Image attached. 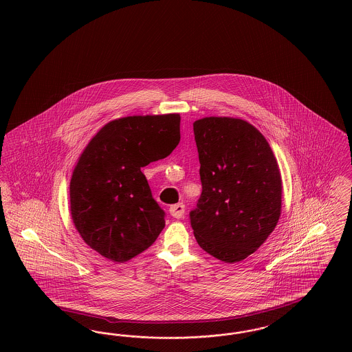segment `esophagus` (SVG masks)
<instances>
[{"instance_id": "esophagus-1", "label": "esophagus", "mask_w": 352, "mask_h": 352, "mask_svg": "<svg viewBox=\"0 0 352 352\" xmlns=\"http://www.w3.org/2000/svg\"><path fill=\"white\" fill-rule=\"evenodd\" d=\"M170 215L173 218L181 219L184 218V203H178V204H174L170 207Z\"/></svg>"}]
</instances>
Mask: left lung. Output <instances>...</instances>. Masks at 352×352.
I'll list each match as a JSON object with an SVG mask.
<instances>
[{"instance_id": "obj_1", "label": "left lung", "mask_w": 352, "mask_h": 352, "mask_svg": "<svg viewBox=\"0 0 352 352\" xmlns=\"http://www.w3.org/2000/svg\"><path fill=\"white\" fill-rule=\"evenodd\" d=\"M201 195L190 212L201 250L234 264L257 251L281 215L283 181L265 137L245 120L194 122Z\"/></svg>"}]
</instances>
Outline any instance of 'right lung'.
Instances as JSON below:
<instances>
[{
  "mask_svg": "<svg viewBox=\"0 0 352 352\" xmlns=\"http://www.w3.org/2000/svg\"><path fill=\"white\" fill-rule=\"evenodd\" d=\"M179 113L116 118L95 134L69 182V211L84 243L113 263L148 250L165 227L141 168L181 140Z\"/></svg>",
  "mask_w": 352,
  "mask_h": 352,
  "instance_id": "1",
  "label": "right lung"
}]
</instances>
